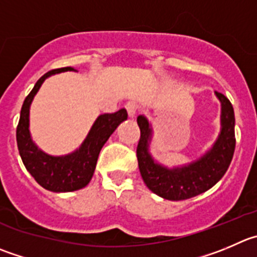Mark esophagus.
I'll return each mask as SVG.
<instances>
[{
	"instance_id": "obj_1",
	"label": "esophagus",
	"mask_w": 257,
	"mask_h": 257,
	"mask_svg": "<svg viewBox=\"0 0 257 257\" xmlns=\"http://www.w3.org/2000/svg\"><path fill=\"white\" fill-rule=\"evenodd\" d=\"M124 108H126L127 113H128V116H130L131 118H134V117L136 116V113H138V104L133 101L127 102L126 106H124Z\"/></svg>"
}]
</instances>
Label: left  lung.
Returning <instances> with one entry per match:
<instances>
[{
  "instance_id": "1",
  "label": "left lung",
  "mask_w": 257,
  "mask_h": 257,
  "mask_svg": "<svg viewBox=\"0 0 257 257\" xmlns=\"http://www.w3.org/2000/svg\"><path fill=\"white\" fill-rule=\"evenodd\" d=\"M221 102V133L211 149L197 160L173 169L156 163L149 153L153 128L148 118L138 117L140 127L136 155L139 169L146 187L159 197L169 200H184L211 189L228 169L233 158L234 112L231 102L219 92H216Z\"/></svg>"
}]
</instances>
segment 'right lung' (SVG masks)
I'll return each instance as SVG.
<instances>
[{
  "label": "right lung",
  "instance_id": "add662e5",
  "mask_svg": "<svg viewBox=\"0 0 257 257\" xmlns=\"http://www.w3.org/2000/svg\"><path fill=\"white\" fill-rule=\"evenodd\" d=\"M68 70L74 69L72 67L53 69L36 82L33 90L24 101L20 121L16 128L17 148L28 172L41 187L57 193L82 189L90 182L96 169L99 151L117 126L127 119V112L124 108L114 113H104L98 116L80 148L68 155L51 156L40 150L31 139L29 130L30 104L46 78Z\"/></svg>",
  "mask_w": 257,
  "mask_h": 257
}]
</instances>
